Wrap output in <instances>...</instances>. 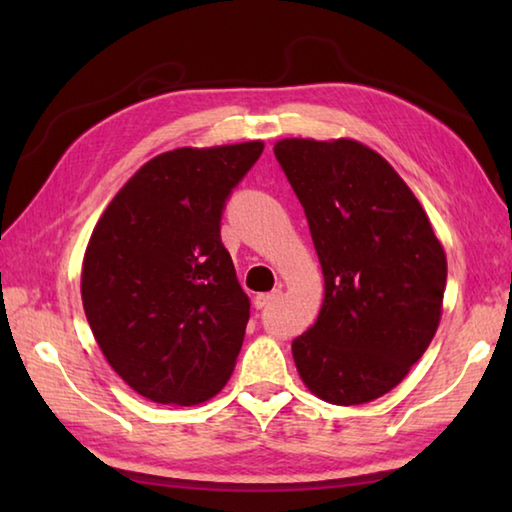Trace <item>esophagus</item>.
I'll list each match as a JSON object with an SVG mask.
<instances>
[{"instance_id": "esophagus-1", "label": "esophagus", "mask_w": 512, "mask_h": 512, "mask_svg": "<svg viewBox=\"0 0 512 512\" xmlns=\"http://www.w3.org/2000/svg\"><path fill=\"white\" fill-rule=\"evenodd\" d=\"M282 296V291L280 289H275V291H271V293H257L255 296V307L257 309H264V307H268V305H273V302Z\"/></svg>"}]
</instances>
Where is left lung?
Returning a JSON list of instances; mask_svg holds the SVG:
<instances>
[{
	"label": "left lung",
	"mask_w": 512,
	"mask_h": 512,
	"mask_svg": "<svg viewBox=\"0 0 512 512\" xmlns=\"http://www.w3.org/2000/svg\"><path fill=\"white\" fill-rule=\"evenodd\" d=\"M323 266L316 323L293 341L300 379L329 404L377 400L400 384L443 316L447 257L391 164L350 137L277 140Z\"/></svg>",
	"instance_id": "left-lung-1"
}]
</instances>
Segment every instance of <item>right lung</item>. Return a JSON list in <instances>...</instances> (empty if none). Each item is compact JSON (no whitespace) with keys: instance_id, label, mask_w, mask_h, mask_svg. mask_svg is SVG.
Here are the masks:
<instances>
[{"instance_id":"add662e5","label":"right lung","mask_w":512,"mask_h":512,"mask_svg":"<svg viewBox=\"0 0 512 512\" xmlns=\"http://www.w3.org/2000/svg\"><path fill=\"white\" fill-rule=\"evenodd\" d=\"M262 151L250 140L155 155L94 225L85 318L110 368L146 400L203 404L235 370L250 300L221 244V212Z\"/></svg>"}]
</instances>
